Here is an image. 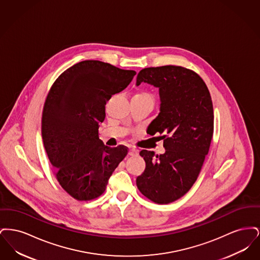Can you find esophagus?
I'll list each match as a JSON object with an SVG mask.
<instances>
[{"label":"esophagus","mask_w":260,"mask_h":260,"mask_svg":"<svg viewBox=\"0 0 260 260\" xmlns=\"http://www.w3.org/2000/svg\"><path fill=\"white\" fill-rule=\"evenodd\" d=\"M138 154V151L135 148H131L128 150V155L129 156H136Z\"/></svg>","instance_id":"obj_1"}]
</instances>
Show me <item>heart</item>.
I'll use <instances>...</instances> for the list:
<instances>
[{
  "mask_svg": "<svg viewBox=\"0 0 260 260\" xmlns=\"http://www.w3.org/2000/svg\"><path fill=\"white\" fill-rule=\"evenodd\" d=\"M134 98L135 99H144V100H149V101H151V102H153V96H152V94H150L149 92L147 91H139V92H137L136 93L135 95H134Z\"/></svg>",
  "mask_w": 260,
  "mask_h": 260,
  "instance_id": "obj_1",
  "label": "heart"
}]
</instances>
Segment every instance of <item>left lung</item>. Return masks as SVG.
I'll return each mask as SVG.
<instances>
[{"mask_svg":"<svg viewBox=\"0 0 260 260\" xmlns=\"http://www.w3.org/2000/svg\"><path fill=\"white\" fill-rule=\"evenodd\" d=\"M142 82L159 87L160 113L149 125L153 135H164L166 152L140 151L146 167L136 185L146 198L166 205L185 195L198 178L213 134L212 101L203 79L181 66L144 68L136 85Z\"/></svg>","mask_w":260,"mask_h":260,"instance_id":"obj_1","label":"left lung"}]
</instances>
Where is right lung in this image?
I'll list each match as a JSON object with an SVG mask.
<instances>
[{
    "label": "right lung",
    "mask_w": 260,
    "mask_h": 260,
    "mask_svg": "<svg viewBox=\"0 0 260 260\" xmlns=\"http://www.w3.org/2000/svg\"><path fill=\"white\" fill-rule=\"evenodd\" d=\"M136 71L99 60L79 62L52 84L44 104L42 137L62 188L78 201L98 198L127 154V147H108L99 139L105 105L122 91Z\"/></svg>",
    "instance_id": "right-lung-1"
}]
</instances>
